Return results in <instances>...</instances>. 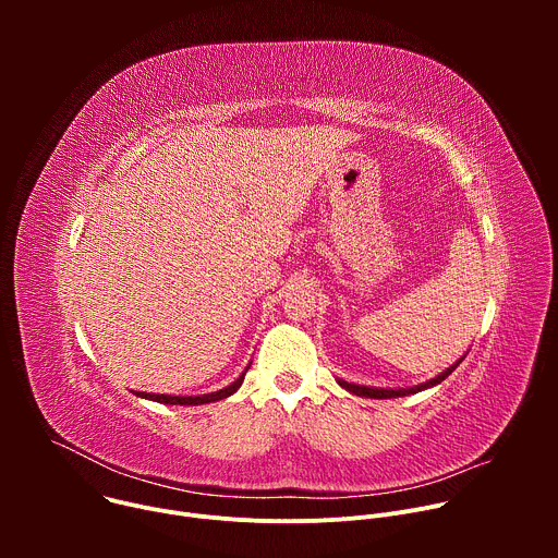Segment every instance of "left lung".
I'll return each instance as SVG.
<instances>
[{"instance_id": "obj_1", "label": "left lung", "mask_w": 558, "mask_h": 558, "mask_svg": "<svg viewBox=\"0 0 558 558\" xmlns=\"http://www.w3.org/2000/svg\"><path fill=\"white\" fill-rule=\"evenodd\" d=\"M461 362V360H459ZM459 362L457 364H452L450 368H446L441 375H437V377H433V379H428L426 384H420V386H415V388H400V390H388V388H371V386H357V384H349V381H344V379H338V384L342 386V388H347V390H351V392H355V395H360V397H373V400H388V397H402V395H411V392H417V390H424V388H430V386H435V384H439V381H444L457 366H459Z\"/></svg>"}]
</instances>
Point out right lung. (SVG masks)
I'll return each mask as SVG.
<instances>
[{
  "label": "right lung",
  "instance_id": "right-lung-1",
  "mask_svg": "<svg viewBox=\"0 0 558 558\" xmlns=\"http://www.w3.org/2000/svg\"><path fill=\"white\" fill-rule=\"evenodd\" d=\"M247 373V371H245ZM245 373L238 377L233 384H229L227 388H220L216 392H207V395H198V397H172V395H154V392H134L138 397H145V400H151V402H161V404H181V407H198V404H209V402H218V400H225V397H229L231 392H235L238 388H241L243 379H245Z\"/></svg>",
  "mask_w": 558,
  "mask_h": 558
}]
</instances>
